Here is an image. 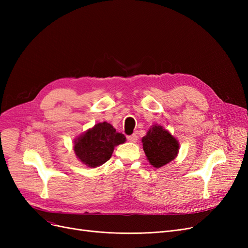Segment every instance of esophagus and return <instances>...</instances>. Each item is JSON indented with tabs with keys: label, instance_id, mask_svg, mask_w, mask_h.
<instances>
[{
	"label": "esophagus",
	"instance_id": "esophagus-1",
	"mask_svg": "<svg viewBox=\"0 0 248 248\" xmlns=\"http://www.w3.org/2000/svg\"><path fill=\"white\" fill-rule=\"evenodd\" d=\"M127 140H128L131 142H137L138 140H139V137H138L137 133H133V134H131V136L127 137Z\"/></svg>",
	"mask_w": 248,
	"mask_h": 248
}]
</instances>
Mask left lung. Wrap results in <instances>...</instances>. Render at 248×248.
I'll list each match as a JSON object with an SVG mask.
<instances>
[{"instance_id":"1","label":"left lung","mask_w":248,"mask_h":248,"mask_svg":"<svg viewBox=\"0 0 248 248\" xmlns=\"http://www.w3.org/2000/svg\"><path fill=\"white\" fill-rule=\"evenodd\" d=\"M147 159L152 167L158 169L176 158L179 142L160 125H152L141 139Z\"/></svg>"}]
</instances>
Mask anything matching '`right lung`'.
I'll use <instances>...</instances> for the list:
<instances>
[{"label":"right lung","instance_id":"1","mask_svg":"<svg viewBox=\"0 0 248 248\" xmlns=\"http://www.w3.org/2000/svg\"><path fill=\"white\" fill-rule=\"evenodd\" d=\"M126 138L108 122L96 124L93 128L74 140L73 150L78 158L89 168H97L106 163L116 146L124 144Z\"/></svg>","mask_w":248,"mask_h":248}]
</instances>
